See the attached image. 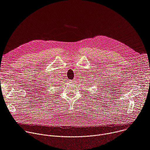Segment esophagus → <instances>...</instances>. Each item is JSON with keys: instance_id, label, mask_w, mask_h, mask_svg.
I'll return each instance as SVG.
<instances>
[{"instance_id": "esophagus-1", "label": "esophagus", "mask_w": 150, "mask_h": 150, "mask_svg": "<svg viewBox=\"0 0 150 150\" xmlns=\"http://www.w3.org/2000/svg\"><path fill=\"white\" fill-rule=\"evenodd\" d=\"M70 82H72H72H75V81H74V80H71V81H70Z\"/></svg>"}]
</instances>
